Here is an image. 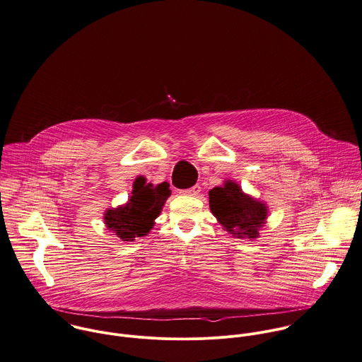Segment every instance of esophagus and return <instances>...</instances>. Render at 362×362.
<instances>
[{
	"label": "esophagus",
	"instance_id": "34e87169",
	"mask_svg": "<svg viewBox=\"0 0 362 362\" xmlns=\"http://www.w3.org/2000/svg\"><path fill=\"white\" fill-rule=\"evenodd\" d=\"M200 192H202V187H200L199 185H196V186H193L192 189H187V190H182L180 193H182V194H185V196H192V197H196V196H199V194H200Z\"/></svg>",
	"mask_w": 362,
	"mask_h": 362
}]
</instances>
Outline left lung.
I'll list each match as a JSON object with an SVG mask.
<instances>
[{
    "mask_svg": "<svg viewBox=\"0 0 362 362\" xmlns=\"http://www.w3.org/2000/svg\"><path fill=\"white\" fill-rule=\"evenodd\" d=\"M209 199L211 213L232 236L250 240L260 236V229L267 223L269 207L246 194L235 180H223L222 186L209 192Z\"/></svg>",
    "mask_w": 362,
    "mask_h": 362,
    "instance_id": "obj_1",
    "label": "left lung"
}]
</instances>
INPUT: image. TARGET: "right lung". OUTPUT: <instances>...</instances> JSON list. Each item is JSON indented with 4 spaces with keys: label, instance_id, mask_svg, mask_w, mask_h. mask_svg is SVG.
I'll list each match as a JSON object with an SVG mask.
<instances>
[{
    "label": "right lung",
    "instance_id": "right-lung-1",
    "mask_svg": "<svg viewBox=\"0 0 362 362\" xmlns=\"http://www.w3.org/2000/svg\"><path fill=\"white\" fill-rule=\"evenodd\" d=\"M169 196L170 190L166 182L153 186L146 183L144 176H139L133 183L129 202L105 211V225L123 242H133L136 238L146 236Z\"/></svg>",
    "mask_w": 362,
    "mask_h": 362
}]
</instances>
